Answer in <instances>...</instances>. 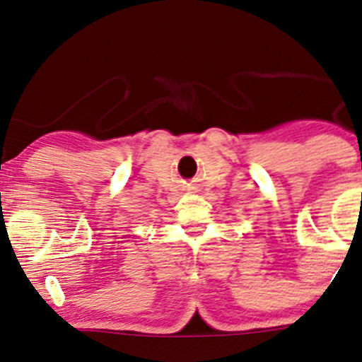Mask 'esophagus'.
<instances>
[{
	"mask_svg": "<svg viewBox=\"0 0 362 362\" xmlns=\"http://www.w3.org/2000/svg\"><path fill=\"white\" fill-rule=\"evenodd\" d=\"M182 189H185L186 193H197L198 192V186H194L193 182H186L185 188H182Z\"/></svg>",
	"mask_w": 362,
	"mask_h": 362,
	"instance_id": "1",
	"label": "esophagus"
}]
</instances>
